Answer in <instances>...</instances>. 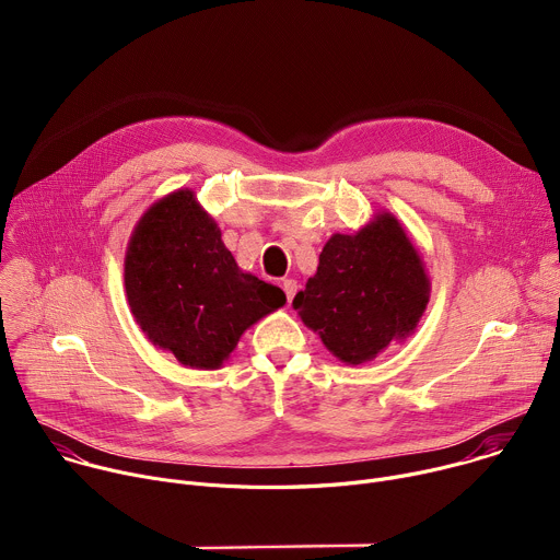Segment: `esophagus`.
<instances>
[{
	"label": "esophagus",
	"mask_w": 560,
	"mask_h": 560,
	"mask_svg": "<svg viewBox=\"0 0 560 560\" xmlns=\"http://www.w3.org/2000/svg\"><path fill=\"white\" fill-rule=\"evenodd\" d=\"M296 290H299V283H296L294 279H285V281H283V292H285V296H288V301H290V303H292V299H294Z\"/></svg>",
	"instance_id": "1"
}]
</instances>
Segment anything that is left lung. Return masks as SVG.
I'll list each match as a JSON object with an SVG mask.
<instances>
[{
  "label": "left lung",
  "instance_id": "obj_1",
  "mask_svg": "<svg viewBox=\"0 0 560 560\" xmlns=\"http://www.w3.org/2000/svg\"><path fill=\"white\" fill-rule=\"evenodd\" d=\"M430 303V277L410 234L392 212H376L352 234H332L292 307L343 363L376 359L406 341Z\"/></svg>",
  "mask_w": 560,
  "mask_h": 560
}]
</instances>
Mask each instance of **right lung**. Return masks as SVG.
Masks as SVG:
<instances>
[{
	"label": "right lung",
	"instance_id": "add662e5",
	"mask_svg": "<svg viewBox=\"0 0 560 560\" xmlns=\"http://www.w3.org/2000/svg\"><path fill=\"white\" fill-rule=\"evenodd\" d=\"M124 285L148 341L197 370L221 368L250 326L285 305L281 288L236 266L188 188L154 201L137 221Z\"/></svg>",
	"mask_w": 560,
	"mask_h": 560
}]
</instances>
